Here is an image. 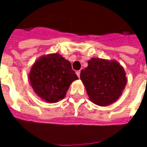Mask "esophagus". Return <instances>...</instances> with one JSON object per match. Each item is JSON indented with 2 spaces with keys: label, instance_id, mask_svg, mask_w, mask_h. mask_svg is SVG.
Masks as SVG:
<instances>
[{
  "label": "esophagus",
  "instance_id": "1",
  "mask_svg": "<svg viewBox=\"0 0 147 147\" xmlns=\"http://www.w3.org/2000/svg\"><path fill=\"white\" fill-rule=\"evenodd\" d=\"M80 70H78V71H76V75H77V76H78V78H79V77H80Z\"/></svg>",
  "mask_w": 147,
  "mask_h": 147
}]
</instances>
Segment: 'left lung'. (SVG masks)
<instances>
[{"label":"left lung","instance_id":"obj_1","mask_svg":"<svg viewBox=\"0 0 147 147\" xmlns=\"http://www.w3.org/2000/svg\"><path fill=\"white\" fill-rule=\"evenodd\" d=\"M81 71L80 78L90 100L98 106L115 102L127 85L124 69L116 60L92 58Z\"/></svg>","mask_w":147,"mask_h":147}]
</instances>
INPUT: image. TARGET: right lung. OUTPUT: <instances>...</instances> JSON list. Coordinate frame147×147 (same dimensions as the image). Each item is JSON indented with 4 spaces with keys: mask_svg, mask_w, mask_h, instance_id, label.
Returning <instances> with one entry per match:
<instances>
[{
    "mask_svg": "<svg viewBox=\"0 0 147 147\" xmlns=\"http://www.w3.org/2000/svg\"><path fill=\"white\" fill-rule=\"evenodd\" d=\"M28 78L36 95L50 104L63 99L71 82L78 79L71 62L59 53L39 58L31 68Z\"/></svg>",
    "mask_w": 147,
    "mask_h": 147,
    "instance_id": "obj_1",
    "label": "right lung"
}]
</instances>
